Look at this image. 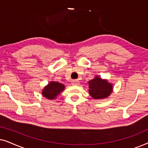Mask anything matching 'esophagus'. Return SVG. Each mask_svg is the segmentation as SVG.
Masks as SVG:
<instances>
[{"label": "esophagus", "instance_id": "obj_1", "mask_svg": "<svg viewBox=\"0 0 148 148\" xmlns=\"http://www.w3.org/2000/svg\"><path fill=\"white\" fill-rule=\"evenodd\" d=\"M71 84L73 86H78L79 84V82L77 79H73L71 81Z\"/></svg>", "mask_w": 148, "mask_h": 148}]
</instances>
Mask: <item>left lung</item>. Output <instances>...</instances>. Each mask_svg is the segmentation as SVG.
Here are the masks:
<instances>
[{"instance_id":"left-lung-1","label":"left lung","mask_w":148,"mask_h":148,"mask_svg":"<svg viewBox=\"0 0 148 148\" xmlns=\"http://www.w3.org/2000/svg\"><path fill=\"white\" fill-rule=\"evenodd\" d=\"M88 84L89 94L92 98L96 100L106 98L112 92V84L98 75H96L93 79L89 81Z\"/></svg>"}]
</instances>
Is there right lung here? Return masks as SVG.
I'll return each mask as SVG.
<instances>
[{"mask_svg":"<svg viewBox=\"0 0 148 148\" xmlns=\"http://www.w3.org/2000/svg\"><path fill=\"white\" fill-rule=\"evenodd\" d=\"M64 85L57 82H50L44 87L42 94L48 100H55L57 96L64 90Z\"/></svg>","mask_w":148,"mask_h":148,"instance_id":"1","label":"right lung"}]
</instances>
